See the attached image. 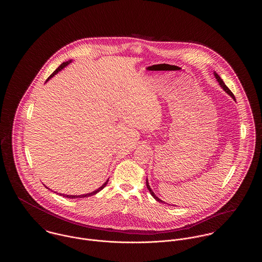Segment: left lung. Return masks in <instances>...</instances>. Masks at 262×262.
<instances>
[{
    "mask_svg": "<svg viewBox=\"0 0 262 262\" xmlns=\"http://www.w3.org/2000/svg\"><path fill=\"white\" fill-rule=\"evenodd\" d=\"M214 76L216 77V79H217V81L219 82L220 86L224 89L225 92H226V93H228V94H229V95H230V96H231L233 99L236 100L235 99V96H234V94L231 92V90H230L229 88L226 86V84H225L224 81L221 79V77H220L219 75H217L215 72H214ZM146 187H147V188H148V190H149V192L151 193V195H152V196H153L155 200H157L158 202H164V201L160 200L159 198H157V196H156V194L153 192V190H152V189H151V187H150L149 183H148V180H147V179H146ZM164 203H165V202H164Z\"/></svg>",
    "mask_w": 262,
    "mask_h": 262,
    "instance_id": "left-lung-1",
    "label": "left lung"
}]
</instances>
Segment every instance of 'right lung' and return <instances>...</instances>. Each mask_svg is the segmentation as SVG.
Returning a JSON list of instances; mask_svg holds the SVG:
<instances>
[{
    "label": "right lung",
    "mask_w": 262,
    "mask_h": 262,
    "mask_svg": "<svg viewBox=\"0 0 262 262\" xmlns=\"http://www.w3.org/2000/svg\"><path fill=\"white\" fill-rule=\"evenodd\" d=\"M73 62V60H70V61H68V62H62V64L56 70V71H54V73L52 74V75L46 79V82L47 81H49V79H51L53 76L55 75H57L59 72H61L62 71V69H64L69 63H71V62ZM45 82V83H46ZM108 181H109V179L101 186V187H99V188H97L96 190H94V191H92V192H89V193H86V194H80V195H69V194H63V193H60V195H62V196H63V198H68V199H82V198H88V196H90V195H94V194H96L97 192H99L100 190L101 189H103L104 187H106V185L108 184ZM48 188V187H47ZM50 189V188H49ZM51 190V189H50ZM53 191V190H52ZM54 192H56V191H54Z\"/></svg>",
    "instance_id": "add662e5"
}]
</instances>
